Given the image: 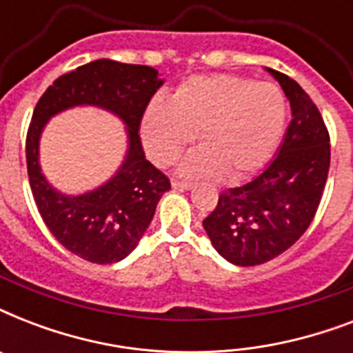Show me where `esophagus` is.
Returning <instances> with one entry per match:
<instances>
[{
	"label": "esophagus",
	"instance_id": "34e87169",
	"mask_svg": "<svg viewBox=\"0 0 353 353\" xmlns=\"http://www.w3.org/2000/svg\"><path fill=\"white\" fill-rule=\"evenodd\" d=\"M172 187L177 188V190H188V188H192L194 185L190 181H177V179H174V181H172Z\"/></svg>",
	"mask_w": 353,
	"mask_h": 353
}]
</instances>
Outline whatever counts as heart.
Instances as JSON below:
<instances>
[{
	"label": "heart",
	"mask_w": 353,
	"mask_h": 353,
	"mask_svg": "<svg viewBox=\"0 0 353 353\" xmlns=\"http://www.w3.org/2000/svg\"><path fill=\"white\" fill-rule=\"evenodd\" d=\"M288 102L273 82L236 74H199L177 85L168 104L154 101L141 121V139L155 165L168 166L192 143L201 148L185 157L187 177L240 181L262 168L284 133Z\"/></svg>",
	"instance_id": "heart-1"
}]
</instances>
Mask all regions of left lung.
<instances>
[{"mask_svg": "<svg viewBox=\"0 0 353 353\" xmlns=\"http://www.w3.org/2000/svg\"><path fill=\"white\" fill-rule=\"evenodd\" d=\"M268 71L291 106L284 143L260 176L223 190L203 220L216 251L241 268L273 260L306 232L330 170V135L317 106L288 74Z\"/></svg>", "mask_w": 353, "mask_h": 353, "instance_id": "obj_1", "label": "left lung"}]
</instances>
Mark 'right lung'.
<instances>
[{"label": "right lung", "mask_w": 353, "mask_h": 353, "mask_svg": "<svg viewBox=\"0 0 353 353\" xmlns=\"http://www.w3.org/2000/svg\"><path fill=\"white\" fill-rule=\"evenodd\" d=\"M163 85L148 65L95 60L58 77L36 104L25 154L36 207L68 251L93 263H115L137 247L170 179L144 157L139 126L150 99ZM74 105H97L127 124L128 152L118 174L95 191L68 196L51 188L39 168V135L46 121Z\"/></svg>", "instance_id": "add662e5"}]
</instances>
